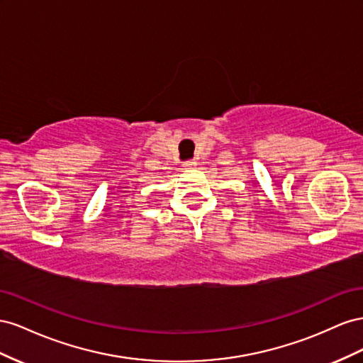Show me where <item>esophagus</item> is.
<instances>
[{
	"instance_id": "obj_1",
	"label": "esophagus",
	"mask_w": 363,
	"mask_h": 363,
	"mask_svg": "<svg viewBox=\"0 0 363 363\" xmlns=\"http://www.w3.org/2000/svg\"><path fill=\"white\" fill-rule=\"evenodd\" d=\"M196 165H198V162H196V161H185L184 162V167L185 169H194Z\"/></svg>"
}]
</instances>
